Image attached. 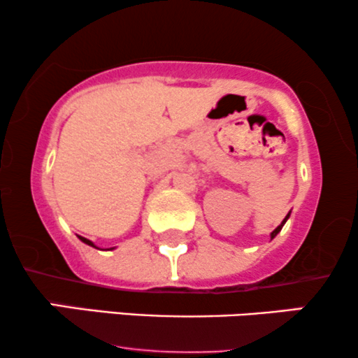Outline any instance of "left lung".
<instances>
[{"instance_id":"1","label":"left lung","mask_w":358,"mask_h":358,"mask_svg":"<svg viewBox=\"0 0 358 358\" xmlns=\"http://www.w3.org/2000/svg\"><path fill=\"white\" fill-rule=\"evenodd\" d=\"M287 219H289V213H287V215L285 217V220H282V222H281V224H279V225H278V227H276V229H274V231H273V232H271V239H274V237H276V236H278V234H279V232H281L282 225H285V224H286V220H287Z\"/></svg>"}]
</instances>
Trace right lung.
I'll return each instance as SVG.
<instances>
[{"instance_id": "add662e5", "label": "right lung", "mask_w": 358, "mask_h": 358, "mask_svg": "<svg viewBox=\"0 0 358 358\" xmlns=\"http://www.w3.org/2000/svg\"><path fill=\"white\" fill-rule=\"evenodd\" d=\"M79 239H80L82 242H84V244H87V245H92V248H96V245H94V242H92V241L85 239V237H80V236H79ZM96 249H97V248H96Z\"/></svg>"}]
</instances>
